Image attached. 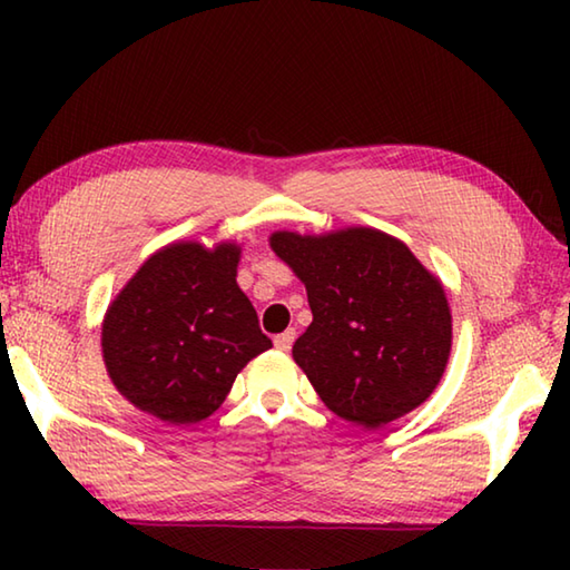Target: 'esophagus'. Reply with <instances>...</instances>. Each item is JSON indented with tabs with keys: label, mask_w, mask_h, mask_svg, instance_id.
Segmentation results:
<instances>
[{
	"label": "esophagus",
	"mask_w": 570,
	"mask_h": 570,
	"mask_svg": "<svg viewBox=\"0 0 570 570\" xmlns=\"http://www.w3.org/2000/svg\"><path fill=\"white\" fill-rule=\"evenodd\" d=\"M294 340H296V332L294 330H286V332L274 336V346H276V350H282V352H288V350H292Z\"/></svg>",
	"instance_id": "obj_1"
}]
</instances>
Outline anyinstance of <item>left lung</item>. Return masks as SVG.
<instances>
[{
    "label": "left lung",
    "instance_id": "left-lung-1",
    "mask_svg": "<svg viewBox=\"0 0 570 570\" xmlns=\"http://www.w3.org/2000/svg\"><path fill=\"white\" fill-rule=\"evenodd\" d=\"M272 248L306 286L314 322L294 360L332 412L382 428L430 397L445 372V292L412 250L372 228L274 234Z\"/></svg>",
    "mask_w": 570,
    "mask_h": 570
}]
</instances>
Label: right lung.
Instances as JSON below:
<instances>
[{"mask_svg": "<svg viewBox=\"0 0 570 570\" xmlns=\"http://www.w3.org/2000/svg\"><path fill=\"white\" fill-rule=\"evenodd\" d=\"M238 246L173 244L150 256L102 322L110 380L168 424L214 414L248 360L272 340L236 284Z\"/></svg>", "mask_w": 570, "mask_h": 570, "instance_id": "right-lung-1", "label": "right lung"}]
</instances>
